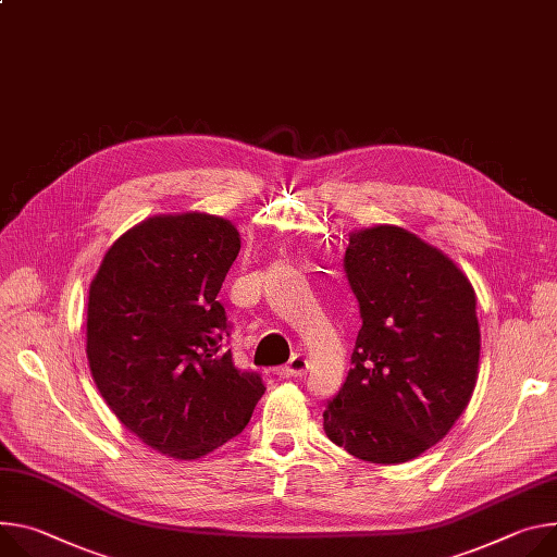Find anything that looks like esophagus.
<instances>
[{"label":"esophagus","mask_w":557,"mask_h":557,"mask_svg":"<svg viewBox=\"0 0 557 557\" xmlns=\"http://www.w3.org/2000/svg\"><path fill=\"white\" fill-rule=\"evenodd\" d=\"M307 369H309L307 358L305 356H295V358H290V362L286 367L277 369V375L280 377H301V375L307 373Z\"/></svg>","instance_id":"1"}]
</instances>
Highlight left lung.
<instances>
[{"instance_id":"left-lung-1","label":"left lung","mask_w":557,"mask_h":557,"mask_svg":"<svg viewBox=\"0 0 557 557\" xmlns=\"http://www.w3.org/2000/svg\"><path fill=\"white\" fill-rule=\"evenodd\" d=\"M362 329L324 411L329 440L373 465L437 444L478 382L475 290L448 256L393 224L352 231L344 256Z\"/></svg>"}]
</instances>
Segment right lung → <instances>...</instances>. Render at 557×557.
<instances>
[{"label": "right lung", "instance_id": "right-lung-1", "mask_svg": "<svg viewBox=\"0 0 557 557\" xmlns=\"http://www.w3.org/2000/svg\"><path fill=\"white\" fill-rule=\"evenodd\" d=\"M239 252L218 215H153L107 250L88 288L86 358L117 420L175 460H197L248 424L264 384L222 348L218 301Z\"/></svg>", "mask_w": 557, "mask_h": 557}]
</instances>
